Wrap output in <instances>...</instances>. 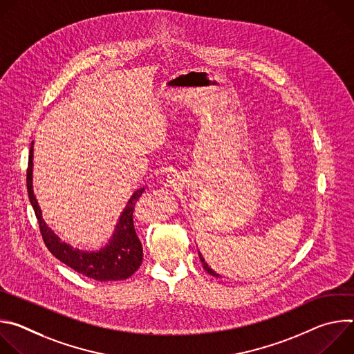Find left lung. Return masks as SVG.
I'll list each match as a JSON object with an SVG mask.
<instances>
[{
  "instance_id": "1",
  "label": "left lung",
  "mask_w": 354,
  "mask_h": 354,
  "mask_svg": "<svg viewBox=\"0 0 354 354\" xmlns=\"http://www.w3.org/2000/svg\"><path fill=\"white\" fill-rule=\"evenodd\" d=\"M198 257H200V261H201V263H203V268H205V270H206L207 273H210V274H212V276H214V277H220V274H218V273H216V272H214V270H213V269H212V268L205 262V258H203V257H201L200 254H198Z\"/></svg>"
}]
</instances>
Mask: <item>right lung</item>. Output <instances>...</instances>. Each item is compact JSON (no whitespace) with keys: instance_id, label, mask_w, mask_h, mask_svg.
Listing matches in <instances>:
<instances>
[{"instance_id":"1","label":"right lung","mask_w":354,"mask_h":354,"mask_svg":"<svg viewBox=\"0 0 354 354\" xmlns=\"http://www.w3.org/2000/svg\"><path fill=\"white\" fill-rule=\"evenodd\" d=\"M33 142L29 149V160L26 169V187L29 201L35 210L39 230L43 238L44 245L52 252L60 262L70 266L73 270L99 281H112V280H124L130 277L142 262V245L136 234L133 213L138 197L144 192V187L136 190L130 197L124 212L120 216V220L116 225L113 238L111 242L97 252H84L74 249L66 242H62L60 238L50 230L41 218V210L32 189V167H33Z\"/></svg>"}]
</instances>
